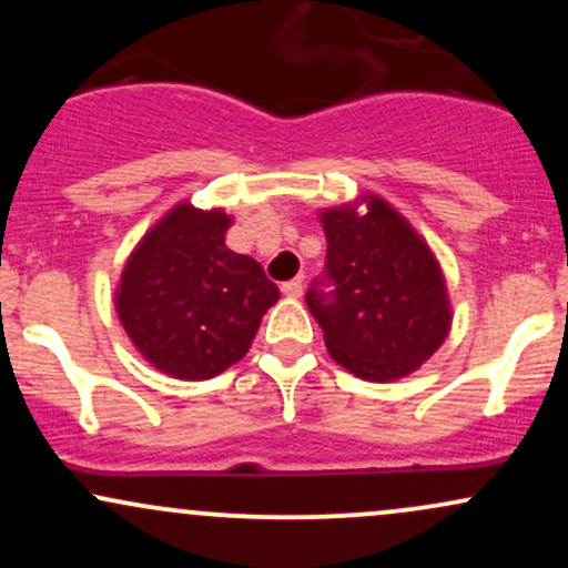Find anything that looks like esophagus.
Masks as SVG:
<instances>
[{
    "label": "esophagus",
    "mask_w": 568,
    "mask_h": 568,
    "mask_svg": "<svg viewBox=\"0 0 568 568\" xmlns=\"http://www.w3.org/2000/svg\"><path fill=\"white\" fill-rule=\"evenodd\" d=\"M280 291H283L285 296L298 298V296H302V291H304V283H302V280H288V283L280 285Z\"/></svg>",
    "instance_id": "esophagus-1"
}]
</instances>
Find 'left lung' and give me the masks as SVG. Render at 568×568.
<instances>
[{
  "label": "left lung",
  "instance_id": "8db88e82",
  "mask_svg": "<svg viewBox=\"0 0 568 568\" xmlns=\"http://www.w3.org/2000/svg\"><path fill=\"white\" fill-rule=\"evenodd\" d=\"M328 240L323 275L306 291L325 347L361 379L393 382L419 368L452 325L440 266L387 202L368 213H323Z\"/></svg>",
  "mask_w": 568,
  "mask_h": 568
}]
</instances>
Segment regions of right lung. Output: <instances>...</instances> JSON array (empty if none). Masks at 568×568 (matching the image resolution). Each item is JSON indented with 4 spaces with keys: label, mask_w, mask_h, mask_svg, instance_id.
Returning <instances> with one entry per match:
<instances>
[{
    "label": "right lung",
    "mask_w": 568,
    "mask_h": 568,
    "mask_svg": "<svg viewBox=\"0 0 568 568\" xmlns=\"http://www.w3.org/2000/svg\"><path fill=\"white\" fill-rule=\"evenodd\" d=\"M230 224L184 202L122 272L116 312L130 342L175 379H211L237 363L280 296L262 264L224 245Z\"/></svg>",
    "instance_id": "right-lung-1"
}]
</instances>
